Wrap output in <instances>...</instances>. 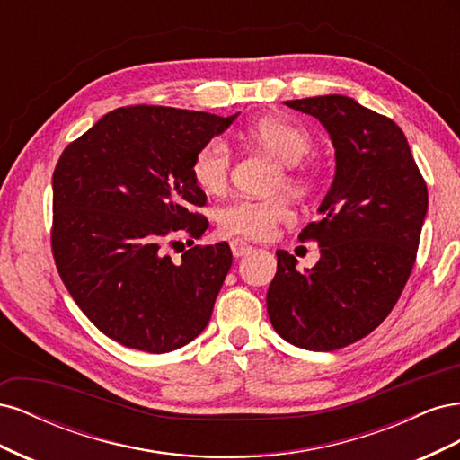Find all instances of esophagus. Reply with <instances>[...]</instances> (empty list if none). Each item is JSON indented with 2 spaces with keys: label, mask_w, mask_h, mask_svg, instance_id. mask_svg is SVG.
Here are the masks:
<instances>
[{
  "label": "esophagus",
  "mask_w": 460,
  "mask_h": 460,
  "mask_svg": "<svg viewBox=\"0 0 460 460\" xmlns=\"http://www.w3.org/2000/svg\"><path fill=\"white\" fill-rule=\"evenodd\" d=\"M230 249H232V255L234 257H243L245 253H249L253 249V245L245 242V240H232L230 242Z\"/></svg>",
  "instance_id": "esophagus-1"
}]
</instances>
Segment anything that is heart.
<instances>
[{
	"label": "heart",
	"instance_id": "heart-1",
	"mask_svg": "<svg viewBox=\"0 0 460 460\" xmlns=\"http://www.w3.org/2000/svg\"><path fill=\"white\" fill-rule=\"evenodd\" d=\"M242 140L255 149H261L280 163V174L274 180V190H288L294 196H307L313 190V169L307 163L313 151V136L301 124L286 117H261L242 132ZM232 169L230 147L213 137L205 142L191 159L190 172L196 186L207 196H220L228 186ZM294 211L286 198L252 199L235 198L217 211L220 230L242 238L264 240L286 222Z\"/></svg>",
	"mask_w": 460,
	"mask_h": 460
}]
</instances>
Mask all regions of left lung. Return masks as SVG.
I'll return each mask as SVG.
<instances>
[{"label":"left lung","mask_w":460,"mask_h":460,"mask_svg":"<svg viewBox=\"0 0 460 460\" xmlns=\"http://www.w3.org/2000/svg\"><path fill=\"white\" fill-rule=\"evenodd\" d=\"M323 122L336 147V176L320 220L299 234L320 259L307 272L276 252L267 311L274 330L303 349L333 351L378 328L416 261L428 188L397 124L345 95L286 102Z\"/></svg>","instance_id":"obj_1"}]
</instances>
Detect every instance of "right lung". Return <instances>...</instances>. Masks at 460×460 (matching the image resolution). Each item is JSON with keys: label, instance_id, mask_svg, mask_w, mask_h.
<instances>
[{"label": "right lung", "instance_id": "add662e5", "mask_svg": "<svg viewBox=\"0 0 460 460\" xmlns=\"http://www.w3.org/2000/svg\"><path fill=\"white\" fill-rule=\"evenodd\" d=\"M232 117L159 105L111 111L68 144L53 171L51 252L78 307L107 338L169 353L198 338L232 267L226 242L193 245L207 198L190 172L196 151Z\"/></svg>", "mask_w": 460, "mask_h": 460}]
</instances>
